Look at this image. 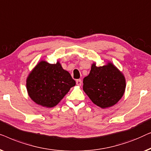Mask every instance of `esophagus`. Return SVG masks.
Instances as JSON below:
<instances>
[{"label":"esophagus","instance_id":"obj_1","mask_svg":"<svg viewBox=\"0 0 151 151\" xmlns=\"http://www.w3.org/2000/svg\"><path fill=\"white\" fill-rule=\"evenodd\" d=\"M76 85H77V86H81V83H82L81 80V79H77V80L76 81Z\"/></svg>","mask_w":151,"mask_h":151}]
</instances>
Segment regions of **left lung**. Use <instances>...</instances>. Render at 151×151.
<instances>
[{
	"label": "left lung",
	"mask_w": 151,
	"mask_h": 151,
	"mask_svg": "<svg viewBox=\"0 0 151 151\" xmlns=\"http://www.w3.org/2000/svg\"><path fill=\"white\" fill-rule=\"evenodd\" d=\"M83 90L95 105L102 109L116 105L124 95L126 80L111 62L97 67L93 63L90 73L83 78Z\"/></svg>",
	"instance_id": "left-lung-1"
}]
</instances>
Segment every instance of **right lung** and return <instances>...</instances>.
Returning <instances> with one entry per match:
<instances>
[{
  "label": "right lung",
  "mask_w": 151,
  "mask_h": 151,
  "mask_svg": "<svg viewBox=\"0 0 151 151\" xmlns=\"http://www.w3.org/2000/svg\"><path fill=\"white\" fill-rule=\"evenodd\" d=\"M75 85V81L59 61L51 64L40 61L27 78L29 97L36 104L47 108L56 106Z\"/></svg>",
  "instance_id": "obj_1"
}]
</instances>
